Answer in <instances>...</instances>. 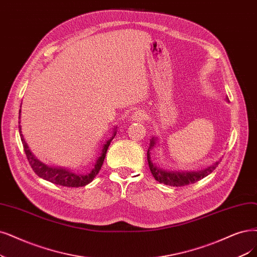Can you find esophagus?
I'll use <instances>...</instances> for the list:
<instances>
[{"label": "esophagus", "mask_w": 257, "mask_h": 257, "mask_svg": "<svg viewBox=\"0 0 257 257\" xmlns=\"http://www.w3.org/2000/svg\"><path fill=\"white\" fill-rule=\"evenodd\" d=\"M147 118V113L144 110L138 109L134 113L131 114V119L135 121H140V120H144Z\"/></svg>", "instance_id": "esophagus-1"}]
</instances>
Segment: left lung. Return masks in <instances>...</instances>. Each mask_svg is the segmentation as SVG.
Here are the masks:
<instances>
[{
    "mask_svg": "<svg viewBox=\"0 0 257 257\" xmlns=\"http://www.w3.org/2000/svg\"><path fill=\"white\" fill-rule=\"evenodd\" d=\"M157 143V138H153L150 140L149 148L147 150V161L150 168V172L153 174L154 178L159 181L160 183H163L169 186H185L188 184H193L198 182L199 180L205 178L210 175L213 170L217 167L218 163H214L212 166L207 167L202 170H198V172H167L165 169L158 167L155 163H153L150 157V151L155 147Z\"/></svg>",
    "mask_w": 257,
    "mask_h": 257,
    "instance_id": "1",
    "label": "left lung"
}]
</instances>
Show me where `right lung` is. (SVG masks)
<instances>
[{
    "mask_svg": "<svg viewBox=\"0 0 257 257\" xmlns=\"http://www.w3.org/2000/svg\"><path fill=\"white\" fill-rule=\"evenodd\" d=\"M20 117H21V109H20V111H19V118ZM19 123H20V121H19ZM19 132H20V137H21L24 151L26 154V158L28 160V162H30L33 170L38 177H40V178L46 180V181L52 182L57 185L68 186V187H79V186H84V185L89 184L90 182H92L93 179L96 177V175L99 173L101 165L103 163L104 157H106L108 147L111 143V141L113 140V138L116 135V127L114 128L112 138L106 142V144H103L102 149H101V154L97 158L96 162H95L94 168L91 170L90 173L83 174V175L75 174L72 172V170H70L68 168H64V167H53V166H49V165L42 163L41 161H39L35 157V155L31 151L30 147H28L27 143L24 140V137L22 135L20 125H19Z\"/></svg>",
    "mask_w": 257,
    "mask_h": 257,
    "instance_id": "right-lung-1",
    "label": "right lung"
}]
</instances>
